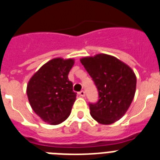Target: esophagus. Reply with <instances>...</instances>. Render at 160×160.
Returning <instances> with one entry per match:
<instances>
[{
	"instance_id": "esophagus-1",
	"label": "esophagus",
	"mask_w": 160,
	"mask_h": 160,
	"mask_svg": "<svg viewBox=\"0 0 160 160\" xmlns=\"http://www.w3.org/2000/svg\"><path fill=\"white\" fill-rule=\"evenodd\" d=\"M79 95H80V96H81V97H84V96L85 95V91H84V90H81V91H80V92H79Z\"/></svg>"
}]
</instances>
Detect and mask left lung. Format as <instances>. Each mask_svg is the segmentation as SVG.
I'll list each match as a JSON object with an SVG mask.
<instances>
[{"label": "left lung", "mask_w": 160, "mask_h": 160, "mask_svg": "<svg viewBox=\"0 0 160 160\" xmlns=\"http://www.w3.org/2000/svg\"><path fill=\"white\" fill-rule=\"evenodd\" d=\"M97 88L99 99L89 103L90 114L97 122L109 124L119 120L129 109L136 90L134 71L117 58L105 54L80 60Z\"/></svg>", "instance_id": "8db88e82"}]
</instances>
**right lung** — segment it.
<instances>
[{"label": "right lung", "mask_w": 160, "mask_h": 160, "mask_svg": "<svg viewBox=\"0 0 160 160\" xmlns=\"http://www.w3.org/2000/svg\"><path fill=\"white\" fill-rule=\"evenodd\" d=\"M74 60L55 58L46 63L31 78L26 93L35 113L51 124L65 121L70 114L76 93L68 74Z\"/></svg>", "instance_id": "right-lung-1"}]
</instances>
